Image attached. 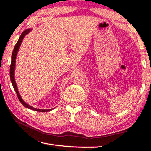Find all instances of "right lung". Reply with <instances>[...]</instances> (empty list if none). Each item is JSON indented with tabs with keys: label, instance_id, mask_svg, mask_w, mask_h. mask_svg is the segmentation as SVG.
<instances>
[{
	"label": "right lung",
	"instance_id": "obj_1",
	"mask_svg": "<svg viewBox=\"0 0 151 151\" xmlns=\"http://www.w3.org/2000/svg\"><path fill=\"white\" fill-rule=\"evenodd\" d=\"M32 30V29H29L25 30L24 31L22 32V34L20 35V36L19 40H18L17 44L15 45V46H14V50H13V51H12V56H11V67H10V77H11V81L12 85V86H13V88L14 89L15 92H16V93H17V96H18V98H19L20 102L22 103V105H23L24 107H26V108H27V109H29L30 110H33V111H37V112H48V111H51V110H52L54 109H39L34 108V107L30 106L29 104H28L27 103H25V102L23 100H22L21 96L20 95L19 92V91H18V87H17L16 81H15V79H14L15 65H16V58H17L18 51H19V50L20 45H21L22 40H23L24 37L28 34V33H29L30 31H31Z\"/></svg>",
	"mask_w": 151,
	"mask_h": 151
}]
</instances>
